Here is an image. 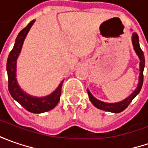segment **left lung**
Listing matches in <instances>:
<instances>
[{"label": "left lung", "instance_id": "1", "mask_svg": "<svg viewBox=\"0 0 148 148\" xmlns=\"http://www.w3.org/2000/svg\"><path fill=\"white\" fill-rule=\"evenodd\" d=\"M132 43H133V47H134V51L136 54L138 55V58L140 60L139 62V76H138V83L137 86V88L134 90L132 94H130L127 98L123 99L121 101L115 102V103H108V102H104L101 101L99 99H96L93 95L90 93V91L87 89V92H88L89 99L90 100V102L93 104L94 106H95L97 109L102 110L108 111L111 113H120L123 111L128 105L131 103V101L137 96V95L138 94L141 90V88L143 86V70H144V66H145V58H144V54L143 52L142 51V49L140 48L139 45V39L138 36L137 34V33H134L133 36H132Z\"/></svg>", "mask_w": 148, "mask_h": 148}]
</instances>
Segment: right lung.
<instances>
[{"mask_svg": "<svg viewBox=\"0 0 148 148\" xmlns=\"http://www.w3.org/2000/svg\"><path fill=\"white\" fill-rule=\"evenodd\" d=\"M34 22L35 20H32L24 29L19 33L15 39L13 49L9 54L6 63V71L8 75L9 92L13 99H15L29 112L34 114H41L53 110L58 104L63 81H62L57 89L51 94L43 97H37L26 93L20 88V85L18 84L16 78L17 59L21 52L24 41Z\"/></svg>", "mask_w": 148, "mask_h": 148, "instance_id": "obj_1", "label": "right lung"}]
</instances>
